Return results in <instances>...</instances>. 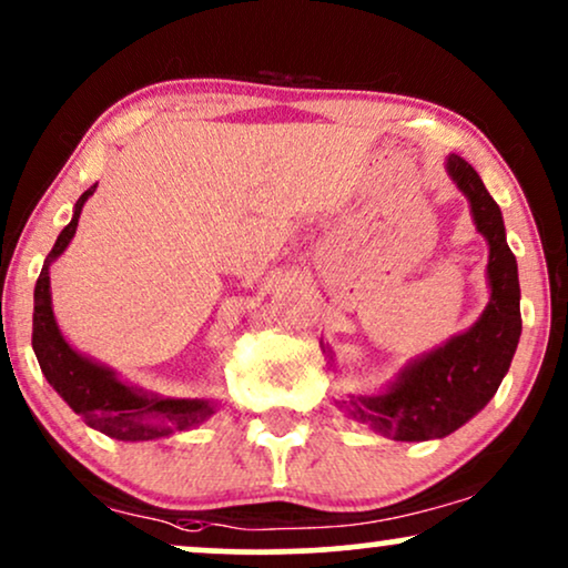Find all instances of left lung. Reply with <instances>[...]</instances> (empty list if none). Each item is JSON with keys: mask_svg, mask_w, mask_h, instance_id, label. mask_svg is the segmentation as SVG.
Here are the masks:
<instances>
[{"mask_svg": "<svg viewBox=\"0 0 568 568\" xmlns=\"http://www.w3.org/2000/svg\"><path fill=\"white\" fill-rule=\"evenodd\" d=\"M446 172L467 197L477 232L488 242L490 297L473 326L409 359L386 388L338 402L355 423L392 440L446 438L469 423L496 396L521 336L517 257L506 242L498 203L473 164L456 153L446 156Z\"/></svg>", "mask_w": 568, "mask_h": 568, "instance_id": "8db88e82", "label": "left lung"}]
</instances>
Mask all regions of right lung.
Wrapping results in <instances>:
<instances>
[{
	"mask_svg": "<svg viewBox=\"0 0 568 568\" xmlns=\"http://www.w3.org/2000/svg\"><path fill=\"white\" fill-rule=\"evenodd\" d=\"M88 187L78 197L72 221L59 232L51 253L43 261L41 276L33 290V352L39 357L41 373L47 375L51 388L70 404V409L85 419L93 430L116 440H156L172 433L190 430L201 425L216 412L213 399H174L159 396L122 381L112 367L95 363L93 357L78 352L64 338L62 328L51 307V263L68 250L75 237L80 211L88 197L95 193Z\"/></svg>",
	"mask_w": 568,
	"mask_h": 568,
	"instance_id": "obj_1",
	"label": "right lung"
}]
</instances>
